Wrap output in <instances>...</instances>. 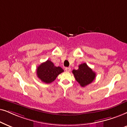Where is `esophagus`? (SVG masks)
<instances>
[{
  "instance_id": "esophagus-1",
  "label": "esophagus",
  "mask_w": 127,
  "mask_h": 127,
  "mask_svg": "<svg viewBox=\"0 0 127 127\" xmlns=\"http://www.w3.org/2000/svg\"><path fill=\"white\" fill-rule=\"evenodd\" d=\"M65 70L67 72H70L71 70V68L70 67H66V68H65Z\"/></svg>"
}]
</instances>
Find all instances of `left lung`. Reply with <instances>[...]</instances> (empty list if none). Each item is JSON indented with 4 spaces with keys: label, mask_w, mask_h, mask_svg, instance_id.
<instances>
[{
    "label": "left lung",
    "mask_w": 127,
    "mask_h": 127,
    "mask_svg": "<svg viewBox=\"0 0 127 127\" xmlns=\"http://www.w3.org/2000/svg\"><path fill=\"white\" fill-rule=\"evenodd\" d=\"M72 72L76 81L82 87L92 83L96 77L95 72L85 63L79 65L78 70H73Z\"/></svg>",
    "instance_id": "left-lung-1"
}]
</instances>
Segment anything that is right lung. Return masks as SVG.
Segmentation results:
<instances>
[{"mask_svg":"<svg viewBox=\"0 0 127 127\" xmlns=\"http://www.w3.org/2000/svg\"><path fill=\"white\" fill-rule=\"evenodd\" d=\"M64 71L60 67H56L50 60L42 63L37 67L36 74L38 77L43 82L50 84L56 78V77Z\"/></svg>","mask_w":127,"mask_h":127,"instance_id":"add662e5","label":"right lung"}]
</instances>
